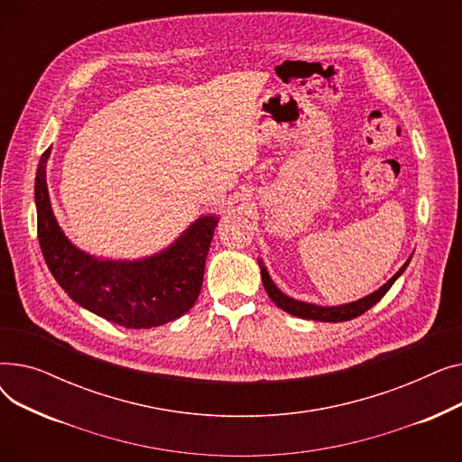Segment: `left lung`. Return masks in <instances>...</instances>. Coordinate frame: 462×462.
Here are the masks:
<instances>
[{"instance_id":"left-lung-1","label":"left lung","mask_w":462,"mask_h":462,"mask_svg":"<svg viewBox=\"0 0 462 462\" xmlns=\"http://www.w3.org/2000/svg\"><path fill=\"white\" fill-rule=\"evenodd\" d=\"M411 256L404 262L402 268L387 281L383 286H380L376 292L361 298L357 301H352V303H345V305H337V307H322V305H314V303H305V301H300V300H294L290 298L286 294H282L281 290L277 288V284L272 281L268 270H265V265L262 263V260H258L260 263V275H262V282H263V288L265 292H268V296L272 298V301L281 307L282 310L294 314V317L298 319H305V320H319V322H346V320H352L356 317H359V314H363L365 310H369L373 305H376L383 296L387 290H390L393 286V282L402 275V272L406 270V265L410 263Z\"/></svg>"}]
</instances>
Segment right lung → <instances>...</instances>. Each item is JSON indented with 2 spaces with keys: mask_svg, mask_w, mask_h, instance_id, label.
I'll use <instances>...</instances> for the list:
<instances>
[{
  "mask_svg": "<svg viewBox=\"0 0 462 462\" xmlns=\"http://www.w3.org/2000/svg\"><path fill=\"white\" fill-rule=\"evenodd\" d=\"M48 148L37 168V234L48 270L67 296L108 322L148 329L172 322L199 300L218 218L204 215L170 247L140 260H105L75 247L60 228L46 187Z\"/></svg>",
  "mask_w": 462,
  "mask_h": 462,
  "instance_id": "add662e5",
  "label": "right lung"
}]
</instances>
